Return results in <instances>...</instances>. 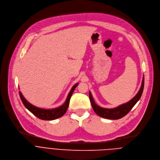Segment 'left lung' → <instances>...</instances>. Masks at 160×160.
Masks as SVG:
<instances>
[{"instance_id": "8db88e82", "label": "left lung", "mask_w": 160, "mask_h": 160, "mask_svg": "<svg viewBox=\"0 0 160 160\" xmlns=\"http://www.w3.org/2000/svg\"><path fill=\"white\" fill-rule=\"evenodd\" d=\"M144 78L143 77L141 88L138 92V93H137V95L132 99H131L128 103L119 106L118 108L111 109L102 108L99 107V106H98L95 103L91 93L89 92L90 100L94 112L98 116L103 118L108 119H119L124 117L127 114H128L130 112V111L132 109L134 105L137 103V102L141 98L143 92V89H144Z\"/></svg>"}]
</instances>
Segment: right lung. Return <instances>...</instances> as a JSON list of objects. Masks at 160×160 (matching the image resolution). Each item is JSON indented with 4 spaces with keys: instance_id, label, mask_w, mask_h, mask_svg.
Returning a JSON list of instances; mask_svg holds the SVG:
<instances>
[{
    "instance_id": "obj_1",
    "label": "right lung",
    "mask_w": 160,
    "mask_h": 160,
    "mask_svg": "<svg viewBox=\"0 0 160 160\" xmlns=\"http://www.w3.org/2000/svg\"><path fill=\"white\" fill-rule=\"evenodd\" d=\"M78 83H76L72 87L71 91L70 92V93L67 97V100L65 102V103L63 105H62V106H60V107H59L57 109H39L36 107H34V105L29 103L24 98V97L22 96L21 92H19V95H20L21 99L25 107L31 112H32L35 116H36L38 118L42 119V120H45V121L54 120V119H58L59 118H61L67 112V109L68 108V105H69L71 96H72L75 88L78 85Z\"/></svg>"
}]
</instances>
